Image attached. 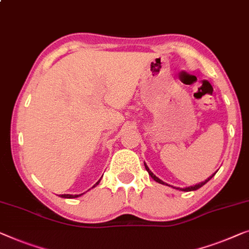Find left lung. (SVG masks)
Returning a JSON list of instances; mask_svg holds the SVG:
<instances>
[{
	"label": "left lung",
	"mask_w": 249,
	"mask_h": 249,
	"mask_svg": "<svg viewBox=\"0 0 249 249\" xmlns=\"http://www.w3.org/2000/svg\"><path fill=\"white\" fill-rule=\"evenodd\" d=\"M143 164H145V167H146V169H147V172H148V174L151 176V178H154V181H156L157 183H160V184L167 185V186H172V185H168L167 183H165V182L161 181L160 178H158L156 175H154V173L150 171L149 167L147 166V165H146V163H143ZM214 175H215V173H214V174H212V175L210 176V178H208L207 179H205V181H203V182H200L199 184H196V185H192V186H187V187H184V189H182V187H176V186H172V187H173V189H176V190H179V191H184V192H189V191H196V190H197V189H200L201 186H203V185L205 184V183H208L209 181H210V179H211L212 178H213Z\"/></svg>",
	"instance_id": "left-lung-1"
}]
</instances>
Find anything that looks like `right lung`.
<instances>
[{
  "instance_id": "obj_1",
  "label": "right lung",
  "mask_w": 249,
  "mask_h": 249,
  "mask_svg": "<svg viewBox=\"0 0 249 249\" xmlns=\"http://www.w3.org/2000/svg\"><path fill=\"white\" fill-rule=\"evenodd\" d=\"M100 181H101V178L99 179V181L98 182H96L95 183V184L94 185H93V187H95L96 185H98L99 184V183H100ZM93 187H92V189H93ZM83 194H84V193H82V194H75V196H73V194H60V197H65V199H74V197H78V196H83Z\"/></svg>"
}]
</instances>
